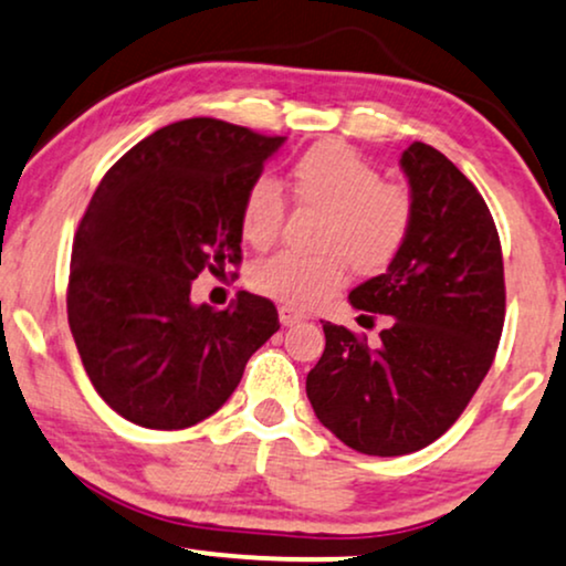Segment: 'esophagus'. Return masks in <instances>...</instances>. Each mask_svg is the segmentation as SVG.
I'll return each mask as SVG.
<instances>
[{
  "mask_svg": "<svg viewBox=\"0 0 566 566\" xmlns=\"http://www.w3.org/2000/svg\"><path fill=\"white\" fill-rule=\"evenodd\" d=\"M279 321H282V326H295V324H303L305 316L303 313L292 311V307H279Z\"/></svg>",
  "mask_w": 566,
  "mask_h": 566,
  "instance_id": "esophagus-1",
  "label": "esophagus"
}]
</instances>
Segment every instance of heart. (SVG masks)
<instances>
[{
    "instance_id": "obj_1",
    "label": "heart",
    "mask_w": 566,
    "mask_h": 566,
    "mask_svg": "<svg viewBox=\"0 0 566 566\" xmlns=\"http://www.w3.org/2000/svg\"><path fill=\"white\" fill-rule=\"evenodd\" d=\"M297 203L324 211L321 255L274 253L255 261L248 284L274 303L307 311L326 303L347 282V263L360 274H376L395 261L412 224V200L405 188L381 182L376 167L345 143H318L307 148L290 171ZM282 188L259 177L242 198L240 230L250 245L266 248L284 221Z\"/></svg>"
}]
</instances>
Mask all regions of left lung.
<instances>
[{
    "label": "left lung",
    "instance_id": "1",
    "mask_svg": "<svg viewBox=\"0 0 566 566\" xmlns=\"http://www.w3.org/2000/svg\"><path fill=\"white\" fill-rule=\"evenodd\" d=\"M399 167L410 232L384 274L349 292L353 307L389 316V326L368 347L324 324L326 349L305 381L321 423L374 457L418 452L452 428L489 374L506 305L502 242L475 185L420 140Z\"/></svg>",
    "mask_w": 566,
    "mask_h": 566
}]
</instances>
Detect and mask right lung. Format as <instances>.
<instances>
[{"label": "right lung", "instance_id": "right-lung-1", "mask_svg": "<svg viewBox=\"0 0 566 566\" xmlns=\"http://www.w3.org/2000/svg\"><path fill=\"white\" fill-rule=\"evenodd\" d=\"M287 138L211 117L167 125L106 171L77 227L67 321L98 397L135 426L177 431L238 389L279 328L271 300H190L200 271L242 261V198Z\"/></svg>", "mask_w": 566, "mask_h": 566}]
</instances>
